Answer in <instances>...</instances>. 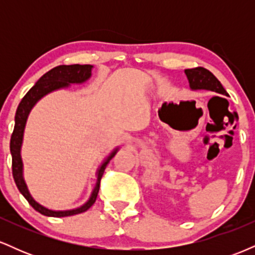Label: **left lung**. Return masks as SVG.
<instances>
[{"label":"left lung","mask_w":255,"mask_h":255,"mask_svg":"<svg viewBox=\"0 0 255 255\" xmlns=\"http://www.w3.org/2000/svg\"><path fill=\"white\" fill-rule=\"evenodd\" d=\"M187 79H188L189 87L192 91L198 90H206V91H213V92L221 93V95L228 96L227 91L219 83V80L211 72L207 69L203 68V67H197V68L186 69L184 71Z\"/></svg>","instance_id":"left-lung-1"}]
</instances>
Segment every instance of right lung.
<instances>
[{"label": "right lung", "instance_id": "add662e5", "mask_svg": "<svg viewBox=\"0 0 255 255\" xmlns=\"http://www.w3.org/2000/svg\"><path fill=\"white\" fill-rule=\"evenodd\" d=\"M92 69L93 66L91 64H69V66H57L52 68L51 71L43 75L39 80L34 84V86L28 91L25 95V97L21 99L19 107H17L15 113V125H14V130L10 137V154H11V170H13V177L15 181V184L19 189L20 193L24 195L26 200L30 203L36 211L42 213L44 216H49V217H68V216H74L78 213H83L90 209L93 204H95L96 199H97L99 192V184H101L102 176H103L105 168L109 164L111 158L118 153L120 147L114 148L110 152L109 156L104 158L103 162L98 166L97 171H96V181L95 187H93L92 192L89 200L86 203L81 205V206L75 207L71 210H51L48 207L43 206L36 201V199L31 195L28 187L26 184L24 178V163H22L21 158V146L24 141V131L26 127V122H27L28 115H30L31 110L38 102L43 97H45L49 93L54 92V91L68 89L71 85H80L86 83L89 79L92 77Z\"/></svg>", "mask_w": 255, "mask_h": 255}]
</instances>
